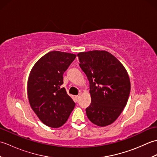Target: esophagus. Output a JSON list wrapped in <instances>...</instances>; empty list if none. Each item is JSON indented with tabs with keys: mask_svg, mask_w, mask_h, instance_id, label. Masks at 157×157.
I'll return each mask as SVG.
<instances>
[{
	"mask_svg": "<svg viewBox=\"0 0 157 157\" xmlns=\"http://www.w3.org/2000/svg\"><path fill=\"white\" fill-rule=\"evenodd\" d=\"M79 99V96L78 95V96H75V100L76 102H78Z\"/></svg>",
	"mask_w": 157,
	"mask_h": 157,
	"instance_id": "esophagus-1",
	"label": "esophagus"
}]
</instances>
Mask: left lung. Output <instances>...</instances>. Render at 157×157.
Instances as JSON below:
<instances>
[{
    "mask_svg": "<svg viewBox=\"0 0 157 157\" xmlns=\"http://www.w3.org/2000/svg\"><path fill=\"white\" fill-rule=\"evenodd\" d=\"M79 67L90 83L91 104L86 115L94 124H111L126 106L130 81L125 67L114 56L105 51L79 52Z\"/></svg>",
    "mask_w": 157,
    "mask_h": 157,
    "instance_id": "8db88e82",
    "label": "left lung"
}]
</instances>
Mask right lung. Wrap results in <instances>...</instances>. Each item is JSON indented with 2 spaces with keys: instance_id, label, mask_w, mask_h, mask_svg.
<instances>
[{
  "instance_id": "1",
  "label": "right lung",
  "mask_w": 157,
  "mask_h": 157,
  "mask_svg": "<svg viewBox=\"0 0 157 157\" xmlns=\"http://www.w3.org/2000/svg\"><path fill=\"white\" fill-rule=\"evenodd\" d=\"M75 57L68 52H49L36 63L29 73V104L42 122L51 128L64 124L75 106L65 88H61L63 73Z\"/></svg>"
}]
</instances>
